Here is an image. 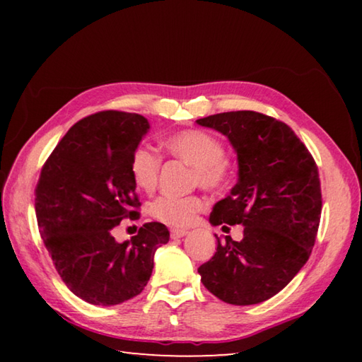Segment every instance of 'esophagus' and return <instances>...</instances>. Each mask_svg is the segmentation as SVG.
Here are the masks:
<instances>
[{
    "label": "esophagus",
    "instance_id": "obj_1",
    "mask_svg": "<svg viewBox=\"0 0 362 362\" xmlns=\"http://www.w3.org/2000/svg\"><path fill=\"white\" fill-rule=\"evenodd\" d=\"M185 235H188V230H185V228L170 230V236H173V238H183Z\"/></svg>",
    "mask_w": 362,
    "mask_h": 362
}]
</instances>
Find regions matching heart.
Masks as SVG:
<instances>
[{
	"label": "heart",
	"mask_w": 362,
	"mask_h": 362,
	"mask_svg": "<svg viewBox=\"0 0 362 362\" xmlns=\"http://www.w3.org/2000/svg\"><path fill=\"white\" fill-rule=\"evenodd\" d=\"M164 150L170 158L192 166L193 185L207 192L223 189L231 179V163L225 156L222 140L211 132L185 129L170 134L163 140ZM161 156L150 146L140 145L134 150L129 173L134 185L145 193H151L158 185ZM206 209V201L199 194L159 196L150 204V216L164 225L183 228L194 222L196 216Z\"/></svg>",
	"instance_id": "b5f03b06"
}]
</instances>
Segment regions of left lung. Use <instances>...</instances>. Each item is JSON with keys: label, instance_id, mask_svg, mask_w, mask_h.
<instances>
[{"label": "left lung", "instance_id": "left-lung-1", "mask_svg": "<svg viewBox=\"0 0 362 362\" xmlns=\"http://www.w3.org/2000/svg\"><path fill=\"white\" fill-rule=\"evenodd\" d=\"M230 139L240 179L214 206L212 225H244L241 241L217 238V252L198 268L201 283L231 305L276 296L310 259L322 196L311 153L286 122L263 113H217L196 119Z\"/></svg>", "mask_w": 362, "mask_h": 362}]
</instances>
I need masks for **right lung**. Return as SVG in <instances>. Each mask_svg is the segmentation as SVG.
Masks as SVG:
<instances>
[{"instance_id": "right-lung-1", "label": "right lung", "mask_w": 362, "mask_h": 362, "mask_svg": "<svg viewBox=\"0 0 362 362\" xmlns=\"http://www.w3.org/2000/svg\"><path fill=\"white\" fill-rule=\"evenodd\" d=\"M142 115L105 110L73 124L42 164L35 188L40 235L66 287L94 305L139 296L155 250L169 241L166 225L140 226L131 241L112 231L139 216L129 163L148 131Z\"/></svg>"}]
</instances>
